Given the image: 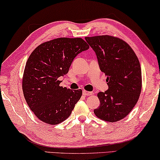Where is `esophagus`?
<instances>
[{
	"label": "esophagus",
	"instance_id": "obj_1",
	"mask_svg": "<svg viewBox=\"0 0 160 160\" xmlns=\"http://www.w3.org/2000/svg\"><path fill=\"white\" fill-rule=\"evenodd\" d=\"M93 94V92H91V91H83V95H84L86 96H91Z\"/></svg>",
	"mask_w": 160,
	"mask_h": 160
}]
</instances>
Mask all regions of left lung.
<instances>
[{
    "instance_id": "obj_1",
    "label": "left lung",
    "mask_w": 160,
    "mask_h": 160,
    "mask_svg": "<svg viewBox=\"0 0 160 160\" xmlns=\"http://www.w3.org/2000/svg\"><path fill=\"white\" fill-rule=\"evenodd\" d=\"M95 52L99 67L107 76L108 89L99 92L98 118L113 122L126 117L137 103L142 89L140 62L129 44L110 35L86 37Z\"/></svg>"
}]
</instances>
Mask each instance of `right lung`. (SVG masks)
I'll return each instance as SVG.
<instances>
[{"mask_svg": "<svg viewBox=\"0 0 160 160\" xmlns=\"http://www.w3.org/2000/svg\"><path fill=\"white\" fill-rule=\"evenodd\" d=\"M89 48L82 38H61L46 42L29 57L22 77V91L29 108L42 121L57 125L69 117L82 95V89L60 86L73 60Z\"/></svg>", "mask_w": 160, "mask_h": 160, "instance_id": "1", "label": "right lung"}]
</instances>
